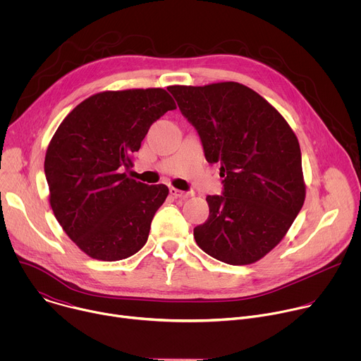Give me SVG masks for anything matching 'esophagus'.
Wrapping results in <instances>:
<instances>
[{
  "mask_svg": "<svg viewBox=\"0 0 361 361\" xmlns=\"http://www.w3.org/2000/svg\"><path fill=\"white\" fill-rule=\"evenodd\" d=\"M170 194L174 197V198H181V200H185L188 197L192 195V192H187V191H181V190H177V188H170Z\"/></svg>",
  "mask_w": 361,
  "mask_h": 361,
  "instance_id": "1",
  "label": "esophagus"
}]
</instances>
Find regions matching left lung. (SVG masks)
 <instances>
[{"mask_svg": "<svg viewBox=\"0 0 361 361\" xmlns=\"http://www.w3.org/2000/svg\"><path fill=\"white\" fill-rule=\"evenodd\" d=\"M181 114L197 130L205 160L219 163L223 195H207L210 216L194 228L198 247L216 260L245 266L286 235L304 198L298 140L260 94L227 81L171 85Z\"/></svg>", "mask_w": 361, "mask_h": 361, "instance_id": "left-lung-1", "label": "left lung"}]
</instances>
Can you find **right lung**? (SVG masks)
Returning <instances> with one entry per match:
<instances>
[{"label": "right lung", "instance_id": "right-lung-1", "mask_svg": "<svg viewBox=\"0 0 361 361\" xmlns=\"http://www.w3.org/2000/svg\"><path fill=\"white\" fill-rule=\"evenodd\" d=\"M176 109L163 88L98 92L64 118L44 161L49 204L66 234L102 262L135 254L169 195L164 184L127 177L148 128Z\"/></svg>", "mask_w": 361, "mask_h": 361}]
</instances>
